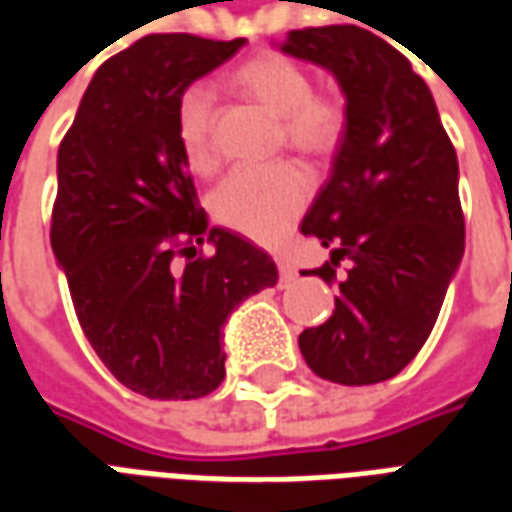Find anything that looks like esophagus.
<instances>
[{
	"label": "esophagus",
	"mask_w": 512,
	"mask_h": 512,
	"mask_svg": "<svg viewBox=\"0 0 512 512\" xmlns=\"http://www.w3.org/2000/svg\"><path fill=\"white\" fill-rule=\"evenodd\" d=\"M277 268H279V285H290L296 279V266L290 263L288 257H277Z\"/></svg>",
	"instance_id": "1"
}]
</instances>
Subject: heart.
Returning <instances> with one entry per match:
<instances>
[{
  "instance_id": "1",
  "label": "heart",
  "mask_w": 512,
  "mask_h": 512,
  "mask_svg": "<svg viewBox=\"0 0 512 512\" xmlns=\"http://www.w3.org/2000/svg\"><path fill=\"white\" fill-rule=\"evenodd\" d=\"M230 87L268 115L279 117V142L301 156L329 158L343 145L348 128L345 101L332 90H315L310 71L279 51H263L230 73ZM216 98L191 84L175 104V136L194 172L208 175L216 153ZM310 200V178L293 161L230 172L213 191V216L255 241H277Z\"/></svg>"
}]
</instances>
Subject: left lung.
<instances>
[{"label":"left lung","instance_id":"left-lung-1","mask_svg":"<svg viewBox=\"0 0 512 512\" xmlns=\"http://www.w3.org/2000/svg\"><path fill=\"white\" fill-rule=\"evenodd\" d=\"M282 51L332 71L348 109L332 175L301 222V233L332 249L312 274L340 293L332 318L304 329L299 348L315 376L378 384L419 354L461 263L458 156L428 84L373 32L293 29ZM340 259L349 260L343 278Z\"/></svg>","mask_w":512,"mask_h":512}]
</instances>
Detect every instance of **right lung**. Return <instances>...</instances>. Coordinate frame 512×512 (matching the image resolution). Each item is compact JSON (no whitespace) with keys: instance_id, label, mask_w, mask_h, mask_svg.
Masks as SVG:
<instances>
[{"instance_id":"add662e5","label":"right lung","mask_w":512,"mask_h":512,"mask_svg":"<svg viewBox=\"0 0 512 512\" xmlns=\"http://www.w3.org/2000/svg\"><path fill=\"white\" fill-rule=\"evenodd\" d=\"M244 43L136 40L95 71L57 153L51 249L76 318L109 373L150 400L211 395L224 381V321L277 285L263 249L208 227L175 136L180 93Z\"/></svg>"}]
</instances>
